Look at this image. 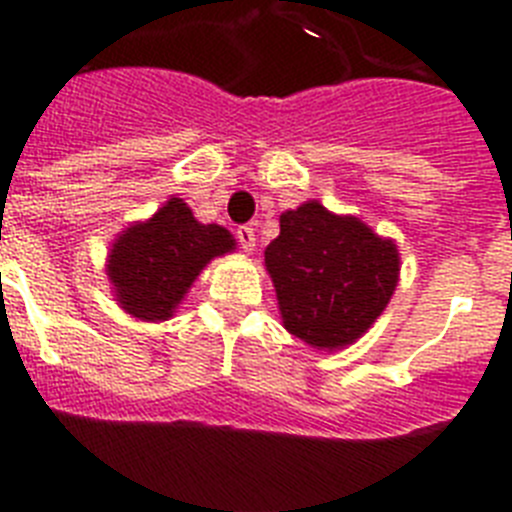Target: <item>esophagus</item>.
Listing matches in <instances>:
<instances>
[{
	"label": "esophagus",
	"instance_id": "obj_1",
	"mask_svg": "<svg viewBox=\"0 0 512 512\" xmlns=\"http://www.w3.org/2000/svg\"><path fill=\"white\" fill-rule=\"evenodd\" d=\"M235 238H238L243 251H253V246H256V233H253L251 225H241V228L235 230Z\"/></svg>",
	"mask_w": 512,
	"mask_h": 512
}]
</instances>
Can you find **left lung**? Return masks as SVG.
Listing matches in <instances>:
<instances>
[{"label": "left lung", "mask_w": 512, "mask_h": 512, "mask_svg": "<svg viewBox=\"0 0 512 512\" xmlns=\"http://www.w3.org/2000/svg\"><path fill=\"white\" fill-rule=\"evenodd\" d=\"M284 328L315 348H341L372 328L390 302L400 256L359 217H338L320 202L279 217L264 251Z\"/></svg>", "instance_id": "obj_1"}]
</instances>
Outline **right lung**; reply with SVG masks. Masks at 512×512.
Listing matches in <instances>:
<instances>
[{"label": "right lung", "instance_id": "right-lung-1", "mask_svg": "<svg viewBox=\"0 0 512 512\" xmlns=\"http://www.w3.org/2000/svg\"><path fill=\"white\" fill-rule=\"evenodd\" d=\"M233 235L194 220L187 202L171 197L148 223L128 228L112 246L107 277L117 302L140 320H166L205 264L233 251Z\"/></svg>", "mask_w": 512, "mask_h": 512}]
</instances>
